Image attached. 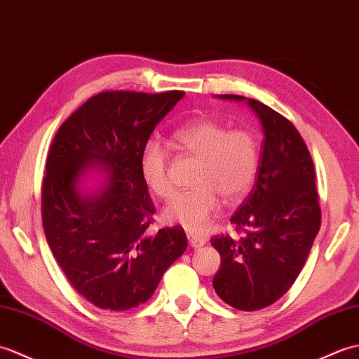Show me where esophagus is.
Instances as JSON below:
<instances>
[{
    "instance_id": "esophagus-1",
    "label": "esophagus",
    "mask_w": 359,
    "mask_h": 359,
    "mask_svg": "<svg viewBox=\"0 0 359 359\" xmlns=\"http://www.w3.org/2000/svg\"><path fill=\"white\" fill-rule=\"evenodd\" d=\"M187 240H189V244L192 245V247H195V249H196V247H201V245L205 244V238L194 235V233H189L187 235Z\"/></svg>"
}]
</instances>
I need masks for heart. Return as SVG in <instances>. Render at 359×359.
<instances>
[{"label":"heart","mask_w":359,"mask_h":359,"mask_svg":"<svg viewBox=\"0 0 359 359\" xmlns=\"http://www.w3.org/2000/svg\"><path fill=\"white\" fill-rule=\"evenodd\" d=\"M173 140L186 152L201 159L194 190L181 192L165 205V222L190 233H203L219 210V197L227 204L240 203L249 194L259 165L258 141L250 130L227 127L213 118H195L173 132ZM169 152L158 140H147L140 154V173L158 198L173 192L167 173Z\"/></svg>","instance_id":"heart-1"}]
</instances>
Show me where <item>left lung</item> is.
<instances>
[{
    "label": "left lung",
    "instance_id": "1",
    "mask_svg": "<svg viewBox=\"0 0 359 359\" xmlns=\"http://www.w3.org/2000/svg\"><path fill=\"white\" fill-rule=\"evenodd\" d=\"M218 98L245 101L264 135L257 182L230 218L244 235L210 240L221 255L215 292L229 306L253 312L292 287L312 249L321 226L315 169L304 140L287 118L240 95Z\"/></svg>",
    "mask_w": 359,
    "mask_h": 359
}]
</instances>
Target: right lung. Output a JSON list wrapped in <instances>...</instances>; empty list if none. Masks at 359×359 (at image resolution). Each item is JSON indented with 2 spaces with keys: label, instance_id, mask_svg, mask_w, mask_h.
I'll return each mask as SVG.
<instances>
[{
  "label": "right lung",
  "instance_id": "1",
  "mask_svg": "<svg viewBox=\"0 0 359 359\" xmlns=\"http://www.w3.org/2000/svg\"><path fill=\"white\" fill-rule=\"evenodd\" d=\"M182 97L181 90L102 92L53 138L41 195L46 240L72 287L100 309L146 302L187 249L180 226L147 232L155 205L140 173L142 146ZM93 172L100 184L84 191Z\"/></svg>",
  "mask_w": 359,
  "mask_h": 359
}]
</instances>
